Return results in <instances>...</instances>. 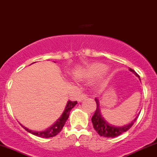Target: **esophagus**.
Wrapping results in <instances>:
<instances>
[{
    "label": "esophagus",
    "instance_id": "obj_1",
    "mask_svg": "<svg viewBox=\"0 0 157 157\" xmlns=\"http://www.w3.org/2000/svg\"><path fill=\"white\" fill-rule=\"evenodd\" d=\"M86 98H87V97H86V94H81L78 97V98H77V101H82V100L86 99Z\"/></svg>",
    "mask_w": 157,
    "mask_h": 157
}]
</instances>
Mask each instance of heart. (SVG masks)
Returning <instances> with one entry per match:
<instances>
[{"label": "heart", "instance_id": "b5f03b06", "mask_svg": "<svg viewBox=\"0 0 157 157\" xmlns=\"http://www.w3.org/2000/svg\"><path fill=\"white\" fill-rule=\"evenodd\" d=\"M107 65L102 63H94L89 66L85 71L84 75L87 77H95L101 75L107 69Z\"/></svg>", "mask_w": 157, "mask_h": 157}]
</instances>
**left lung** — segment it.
<instances>
[{
  "label": "left lung",
  "instance_id": "obj_1",
  "mask_svg": "<svg viewBox=\"0 0 157 157\" xmlns=\"http://www.w3.org/2000/svg\"><path fill=\"white\" fill-rule=\"evenodd\" d=\"M129 70L135 74V75L137 77L140 76L137 75V72L133 69H129ZM96 103H97V109H96L95 113H94L93 117H92L91 121L93 123L94 129L97 131V132L99 134L100 136L105 137H116L121 135L122 133L128 131L133 124H135L136 121H137L138 117H136L135 120L133 121L131 124H127L124 126H116L112 124H109L106 120L104 118V117L101 115V112H100V107H99V101L97 98L95 99Z\"/></svg>",
  "mask_w": 157,
  "mask_h": 157
}]
</instances>
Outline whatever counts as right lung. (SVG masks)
Returning <instances> with one entry per match:
<instances>
[{
	"label": "right lung",
	"instance_id": "right-lung-1",
	"mask_svg": "<svg viewBox=\"0 0 157 157\" xmlns=\"http://www.w3.org/2000/svg\"><path fill=\"white\" fill-rule=\"evenodd\" d=\"M77 101H70L69 100V101L67 102V106H66L65 110L63 113V114L61 115L60 118L58 119L57 121H56L53 125H52L50 128L47 129L46 130H44V131H32L31 129H28V128L22 127L24 128L26 131L30 132L32 135H34L36 136H38L39 137H43V138H48V137H55L56 135H57L58 133L60 132L62 129H63L64 124H65L66 121H67L68 118H69V113H70V111L71 110V109L73 108L75 105H77Z\"/></svg>",
	"mask_w": 157,
	"mask_h": 157
}]
</instances>
